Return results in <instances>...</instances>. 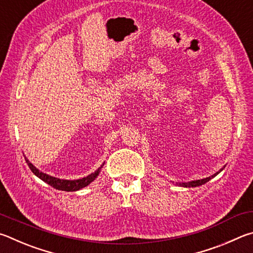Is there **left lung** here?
Wrapping results in <instances>:
<instances>
[{"label": "left lung", "mask_w": 253, "mask_h": 253, "mask_svg": "<svg viewBox=\"0 0 253 253\" xmlns=\"http://www.w3.org/2000/svg\"><path fill=\"white\" fill-rule=\"evenodd\" d=\"M222 170V169H221ZM220 170V171H221ZM219 171V172H220ZM219 172H216L215 174H213L212 176H209V178H206V179H201V180H196V181H191V182H188V183H180V185H182V187H185V188H193V187H199V185H202V184H205V183H207L208 181L209 180H211L212 178H213V176H215L216 174L219 173Z\"/></svg>", "instance_id": "8db88e82"}]
</instances>
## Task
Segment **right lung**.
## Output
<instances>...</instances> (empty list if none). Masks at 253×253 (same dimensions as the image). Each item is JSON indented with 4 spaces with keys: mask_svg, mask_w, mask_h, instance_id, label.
Listing matches in <instances>:
<instances>
[{
    "mask_svg": "<svg viewBox=\"0 0 253 253\" xmlns=\"http://www.w3.org/2000/svg\"><path fill=\"white\" fill-rule=\"evenodd\" d=\"M25 161H26V163H28V166L31 169V171H32L35 175L39 176V178L43 180L44 182L50 184L51 187H53L54 189H57V190H62V191H78V190L86 187V185L90 184L92 181H94L96 176L99 175L100 169H101V168H99V169H97L95 172H93V173H91L90 175L85 176V178L79 179V180H62V179L54 178V176H51L48 174L43 173V172H41V171H39L37 168H35L26 158H25Z\"/></svg>",
    "mask_w": 253,
    "mask_h": 253,
    "instance_id": "add662e5",
    "label": "right lung"
}]
</instances>
